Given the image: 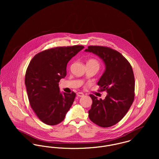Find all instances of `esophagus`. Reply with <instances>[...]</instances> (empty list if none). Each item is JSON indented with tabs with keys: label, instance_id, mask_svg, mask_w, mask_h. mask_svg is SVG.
I'll return each instance as SVG.
<instances>
[{
	"label": "esophagus",
	"instance_id": "esophagus-1",
	"mask_svg": "<svg viewBox=\"0 0 159 159\" xmlns=\"http://www.w3.org/2000/svg\"><path fill=\"white\" fill-rule=\"evenodd\" d=\"M76 95H77L78 97H83L84 95L83 92H80L76 93Z\"/></svg>",
	"mask_w": 159,
	"mask_h": 159
}]
</instances>
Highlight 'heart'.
Wrapping results in <instances>:
<instances>
[{
  "mask_svg": "<svg viewBox=\"0 0 159 159\" xmlns=\"http://www.w3.org/2000/svg\"><path fill=\"white\" fill-rule=\"evenodd\" d=\"M88 64H92V65H93V66H95L97 67H98V68L100 67V63L99 62L95 59H91L88 61Z\"/></svg>",
  "mask_w": 159,
  "mask_h": 159,
  "instance_id": "1",
  "label": "heart"
}]
</instances>
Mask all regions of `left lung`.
<instances>
[{"instance_id":"8db88e82","label":"left lung","mask_w":159,"mask_h":159,"mask_svg":"<svg viewBox=\"0 0 159 159\" xmlns=\"http://www.w3.org/2000/svg\"><path fill=\"white\" fill-rule=\"evenodd\" d=\"M92 52L104 62L105 71L97 84L108 93L104 100L90 94L92 104L89 110L91 121L102 127L119 122L128 112L135 97V78L129 62L118 51L107 46H89Z\"/></svg>"}]
</instances>
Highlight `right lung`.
I'll use <instances>...</instances> for the list:
<instances>
[{"label": "right lung", "mask_w": 159, "mask_h": 159, "mask_svg": "<svg viewBox=\"0 0 159 159\" xmlns=\"http://www.w3.org/2000/svg\"><path fill=\"white\" fill-rule=\"evenodd\" d=\"M84 48L74 45L46 49L37 54L27 67L25 84L30 105L47 125L63 121L74 102L76 93H61L59 82L67 75L68 61Z\"/></svg>", "instance_id": "1"}]
</instances>
